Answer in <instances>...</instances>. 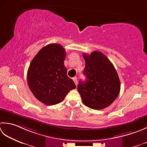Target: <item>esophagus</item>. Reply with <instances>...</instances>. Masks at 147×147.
<instances>
[{
	"instance_id": "esophagus-1",
	"label": "esophagus",
	"mask_w": 147,
	"mask_h": 147,
	"mask_svg": "<svg viewBox=\"0 0 147 147\" xmlns=\"http://www.w3.org/2000/svg\"><path fill=\"white\" fill-rule=\"evenodd\" d=\"M73 81H74V82L75 83V84H76V85H77V79H76V77H74V78H73Z\"/></svg>"
}]
</instances>
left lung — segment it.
Listing matches in <instances>:
<instances>
[{
  "label": "left lung",
  "instance_id": "left-lung-1",
  "mask_svg": "<svg viewBox=\"0 0 147 147\" xmlns=\"http://www.w3.org/2000/svg\"><path fill=\"white\" fill-rule=\"evenodd\" d=\"M85 81L80 80L78 91L82 102L94 110H102L112 104L119 96L120 82L115 68L105 54L94 51L83 53Z\"/></svg>",
  "mask_w": 147,
  "mask_h": 147
}]
</instances>
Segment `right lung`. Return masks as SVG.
Returning <instances> with one entry per match:
<instances>
[{
    "instance_id": "add662e5",
    "label": "right lung",
    "mask_w": 147,
    "mask_h": 147,
    "mask_svg": "<svg viewBox=\"0 0 147 147\" xmlns=\"http://www.w3.org/2000/svg\"><path fill=\"white\" fill-rule=\"evenodd\" d=\"M66 52L59 44H50L39 51L27 71L28 87L34 96L46 105L61 102L76 88L67 75L64 62Z\"/></svg>"
}]
</instances>
